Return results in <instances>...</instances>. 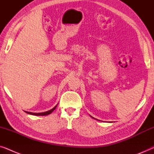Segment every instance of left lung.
<instances>
[{
  "label": "left lung",
  "instance_id": "left-lung-1",
  "mask_svg": "<svg viewBox=\"0 0 154 154\" xmlns=\"http://www.w3.org/2000/svg\"><path fill=\"white\" fill-rule=\"evenodd\" d=\"M90 117H92V119H94V118H93V117H92V116H90ZM96 120H97V119H96Z\"/></svg>",
  "mask_w": 154,
  "mask_h": 154
}]
</instances>
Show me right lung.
Wrapping results in <instances>:
<instances>
[{
    "mask_svg": "<svg viewBox=\"0 0 154 154\" xmlns=\"http://www.w3.org/2000/svg\"><path fill=\"white\" fill-rule=\"evenodd\" d=\"M57 106V104L54 107V108H52V109H50V110L48 111H45V112H42V113H32V112H29V111H25L26 113H29V114H31V115H34V116H47L48 114H50V113H51L52 111H53L54 109H56Z\"/></svg>",
    "mask_w": 154,
    "mask_h": 154,
    "instance_id": "obj_1",
    "label": "right lung"
}]
</instances>
